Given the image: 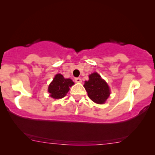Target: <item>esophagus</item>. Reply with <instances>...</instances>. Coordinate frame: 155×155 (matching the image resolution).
Returning <instances> with one entry per match:
<instances>
[{
    "instance_id": "obj_1",
    "label": "esophagus",
    "mask_w": 155,
    "mask_h": 155,
    "mask_svg": "<svg viewBox=\"0 0 155 155\" xmlns=\"http://www.w3.org/2000/svg\"><path fill=\"white\" fill-rule=\"evenodd\" d=\"M75 82H77V83H80V82H82V79H81V78H76L75 79Z\"/></svg>"
}]
</instances>
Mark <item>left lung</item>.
<instances>
[{"mask_svg":"<svg viewBox=\"0 0 155 155\" xmlns=\"http://www.w3.org/2000/svg\"><path fill=\"white\" fill-rule=\"evenodd\" d=\"M89 98L98 104H104L110 95V90L105 80L97 73L89 75V80L84 85Z\"/></svg>","mask_w":155,"mask_h":155,"instance_id":"obj_1","label":"left lung"}]
</instances>
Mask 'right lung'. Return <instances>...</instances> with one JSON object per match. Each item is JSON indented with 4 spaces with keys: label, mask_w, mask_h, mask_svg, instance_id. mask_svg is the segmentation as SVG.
<instances>
[{
    "label": "right lung",
    "mask_w": 155,
    "mask_h": 155,
    "mask_svg": "<svg viewBox=\"0 0 155 155\" xmlns=\"http://www.w3.org/2000/svg\"><path fill=\"white\" fill-rule=\"evenodd\" d=\"M74 85L70 79H65L61 74H56L48 87L50 97L54 99H61L66 96L70 87Z\"/></svg>",
    "instance_id": "right-lung-1"
}]
</instances>
